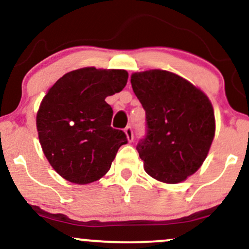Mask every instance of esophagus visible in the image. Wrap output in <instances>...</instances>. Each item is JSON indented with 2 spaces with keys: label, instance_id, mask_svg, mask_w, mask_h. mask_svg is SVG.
Segmentation results:
<instances>
[{
  "label": "esophagus",
  "instance_id": "34e87169",
  "mask_svg": "<svg viewBox=\"0 0 249 249\" xmlns=\"http://www.w3.org/2000/svg\"><path fill=\"white\" fill-rule=\"evenodd\" d=\"M125 134H126V138L128 142H132L133 141V132H132V128H131V126H127L126 128L124 130Z\"/></svg>",
  "mask_w": 249,
  "mask_h": 249
}]
</instances>
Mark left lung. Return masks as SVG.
Here are the masks:
<instances>
[{"label": "left lung", "instance_id": "8db88e82", "mask_svg": "<svg viewBox=\"0 0 249 249\" xmlns=\"http://www.w3.org/2000/svg\"><path fill=\"white\" fill-rule=\"evenodd\" d=\"M142 103L147 136L137 145L144 170L158 181L178 184L201 167L215 134L214 110L206 93L166 70L131 75Z\"/></svg>", "mask_w": 249, "mask_h": 249}]
</instances>
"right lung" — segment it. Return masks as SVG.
Instances as JSON below:
<instances>
[{
  "mask_svg": "<svg viewBox=\"0 0 249 249\" xmlns=\"http://www.w3.org/2000/svg\"><path fill=\"white\" fill-rule=\"evenodd\" d=\"M126 70L87 67L65 73L47 91L36 116L43 153L62 178L72 184L97 181L127 138L111 127L107 96L121 92Z\"/></svg>",
  "mask_w": 249,
  "mask_h": 249,
  "instance_id": "obj_1",
  "label": "right lung"
}]
</instances>
